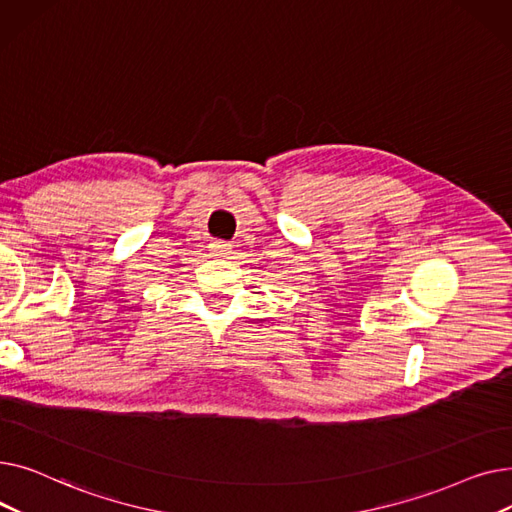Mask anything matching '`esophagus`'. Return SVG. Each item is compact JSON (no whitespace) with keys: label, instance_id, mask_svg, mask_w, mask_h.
<instances>
[{"label":"esophagus","instance_id":"34e87169","mask_svg":"<svg viewBox=\"0 0 512 512\" xmlns=\"http://www.w3.org/2000/svg\"><path fill=\"white\" fill-rule=\"evenodd\" d=\"M209 251L215 257H226V255L232 253V245H228V242H224V240H213L209 245Z\"/></svg>","mask_w":512,"mask_h":512}]
</instances>
